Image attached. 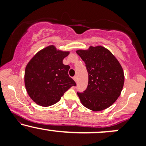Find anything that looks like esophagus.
<instances>
[{"mask_svg": "<svg viewBox=\"0 0 146 146\" xmlns=\"http://www.w3.org/2000/svg\"><path fill=\"white\" fill-rule=\"evenodd\" d=\"M73 80H74V81L75 82H78V78H77V76L73 77Z\"/></svg>", "mask_w": 146, "mask_h": 146, "instance_id": "34e87169", "label": "esophagus"}]
</instances>
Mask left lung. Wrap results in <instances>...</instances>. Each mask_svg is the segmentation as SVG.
Listing matches in <instances>:
<instances>
[{"instance_id":"1","label":"left lung","mask_w":146,"mask_h":146,"mask_svg":"<svg viewBox=\"0 0 146 146\" xmlns=\"http://www.w3.org/2000/svg\"><path fill=\"white\" fill-rule=\"evenodd\" d=\"M76 53L86 64L88 83L84 93H77L83 106L93 111L110 107L119 97L124 84L123 68L109 50L90 46Z\"/></svg>"}]
</instances>
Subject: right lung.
<instances>
[{
	"label": "right lung",
	"mask_w": 146,
	"mask_h": 146,
	"mask_svg": "<svg viewBox=\"0 0 146 146\" xmlns=\"http://www.w3.org/2000/svg\"><path fill=\"white\" fill-rule=\"evenodd\" d=\"M69 53L50 45L38 51L27 64L25 88L29 96L38 105L55 104L66 90L76 85L68 74L70 66L62 62Z\"/></svg>",
	"instance_id": "add662e5"
}]
</instances>
